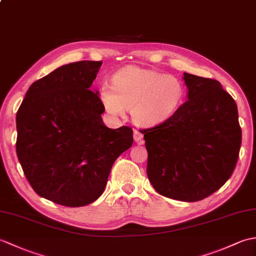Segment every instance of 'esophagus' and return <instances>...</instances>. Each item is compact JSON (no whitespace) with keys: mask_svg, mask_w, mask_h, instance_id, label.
Listing matches in <instances>:
<instances>
[{"mask_svg":"<svg viewBox=\"0 0 256 256\" xmlns=\"http://www.w3.org/2000/svg\"><path fill=\"white\" fill-rule=\"evenodd\" d=\"M133 138H134L135 142H136L138 144H142L143 143V134L140 133V132H138V131H136V130H135V131H134Z\"/></svg>","mask_w":256,"mask_h":256,"instance_id":"obj_1","label":"esophagus"}]
</instances>
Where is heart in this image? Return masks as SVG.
Segmentation results:
<instances>
[{"label":"heart","mask_w":256,"mask_h":256,"mask_svg":"<svg viewBox=\"0 0 256 256\" xmlns=\"http://www.w3.org/2000/svg\"><path fill=\"white\" fill-rule=\"evenodd\" d=\"M184 94L182 82L174 76L128 66L113 74L112 86L108 82L101 84L99 98L110 116H122L130 106L135 124L154 128L175 116Z\"/></svg>","instance_id":"b5f03b06"}]
</instances>
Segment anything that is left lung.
I'll use <instances>...</instances> for the list:
<instances>
[{
  "label": "left lung",
  "instance_id": "obj_1",
  "mask_svg": "<svg viewBox=\"0 0 256 256\" xmlns=\"http://www.w3.org/2000/svg\"><path fill=\"white\" fill-rule=\"evenodd\" d=\"M187 101L170 121L143 130L148 177L167 198L199 201L220 189L238 158V106L219 81L184 72Z\"/></svg>",
  "mask_w": 256,
  "mask_h": 256
}]
</instances>
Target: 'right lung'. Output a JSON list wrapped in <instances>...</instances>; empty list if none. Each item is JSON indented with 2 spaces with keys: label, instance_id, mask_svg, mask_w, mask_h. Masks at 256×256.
Instances as JSON below:
<instances>
[{
  "label": "right lung",
  "instance_id": "obj_1",
  "mask_svg": "<svg viewBox=\"0 0 256 256\" xmlns=\"http://www.w3.org/2000/svg\"><path fill=\"white\" fill-rule=\"evenodd\" d=\"M102 62H72L35 81L16 114V153L34 192L82 206L102 194L113 162L133 144L131 128H108L99 92Z\"/></svg>",
  "mask_w": 256,
  "mask_h": 256
}]
</instances>
